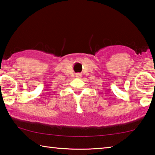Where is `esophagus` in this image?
<instances>
[{"label":"esophagus","instance_id":"1","mask_svg":"<svg viewBox=\"0 0 155 155\" xmlns=\"http://www.w3.org/2000/svg\"><path fill=\"white\" fill-rule=\"evenodd\" d=\"M76 77L78 78H81L82 77V74H81V73H77V74H76Z\"/></svg>","mask_w":155,"mask_h":155}]
</instances>
